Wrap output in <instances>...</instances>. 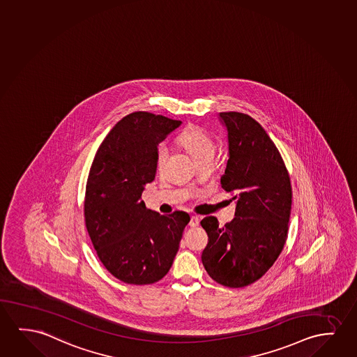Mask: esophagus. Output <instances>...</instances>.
Listing matches in <instances>:
<instances>
[{
  "label": "esophagus",
  "instance_id": "obj_1",
  "mask_svg": "<svg viewBox=\"0 0 357 357\" xmlns=\"http://www.w3.org/2000/svg\"><path fill=\"white\" fill-rule=\"evenodd\" d=\"M199 223H200V220L197 216H192L190 221H189V226L190 227H197V226H199Z\"/></svg>",
  "mask_w": 357,
  "mask_h": 357
}]
</instances>
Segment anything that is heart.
Masks as SVG:
<instances>
[{"instance_id":"heart-1","label":"heart","mask_w":357,"mask_h":357,"mask_svg":"<svg viewBox=\"0 0 357 357\" xmlns=\"http://www.w3.org/2000/svg\"><path fill=\"white\" fill-rule=\"evenodd\" d=\"M178 141L184 147V150L192 155V160H195L197 165L205 160H212L215 157L216 144L211 136L204 132L202 130L197 128H188L185 131L181 132ZM167 157H168L167 147L165 145L158 146L157 155H155V165L158 169L163 168Z\"/></svg>"}]
</instances>
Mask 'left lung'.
<instances>
[{
	"instance_id": "left-lung-1",
	"label": "left lung",
	"mask_w": 357,
	"mask_h": 357,
	"mask_svg": "<svg viewBox=\"0 0 357 357\" xmlns=\"http://www.w3.org/2000/svg\"><path fill=\"white\" fill-rule=\"evenodd\" d=\"M220 120L228 137L221 185L236 200V218L223 227L213 216L202 220L208 243L202 260L212 280L238 289L260 279L279 258L292 189L279 150L257 120L237 112L220 113Z\"/></svg>"
}]
</instances>
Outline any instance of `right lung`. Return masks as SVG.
I'll list each match as a JSON object with an SVG mask.
<instances>
[{
	"mask_svg": "<svg viewBox=\"0 0 357 357\" xmlns=\"http://www.w3.org/2000/svg\"><path fill=\"white\" fill-rule=\"evenodd\" d=\"M181 121L135 112L118 121L99 146L88 174L86 227L98 258L114 278L150 284L165 278L190 218L160 215L141 200L157 171L158 144Z\"/></svg>",
	"mask_w": 357,
	"mask_h": 357,
	"instance_id": "add662e5",
	"label": "right lung"
}]
</instances>
